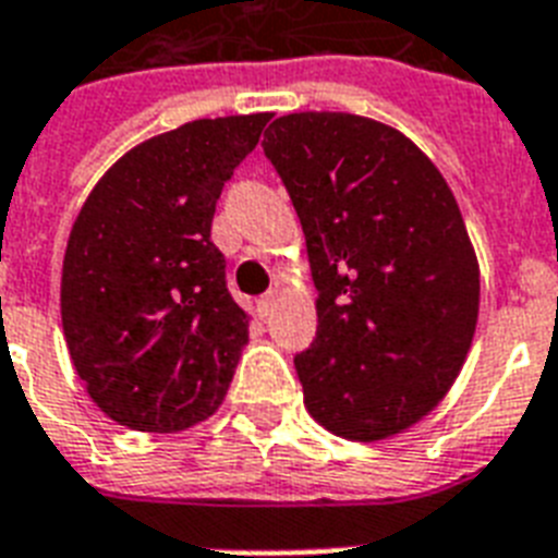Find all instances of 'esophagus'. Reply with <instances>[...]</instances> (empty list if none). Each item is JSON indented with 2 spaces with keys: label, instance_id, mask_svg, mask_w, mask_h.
<instances>
[{
  "label": "esophagus",
  "instance_id": "1",
  "mask_svg": "<svg viewBox=\"0 0 558 558\" xmlns=\"http://www.w3.org/2000/svg\"><path fill=\"white\" fill-rule=\"evenodd\" d=\"M275 303H278V292L264 294V298L257 301V312H260V318H269L271 310H275Z\"/></svg>",
  "mask_w": 558,
  "mask_h": 558
}]
</instances>
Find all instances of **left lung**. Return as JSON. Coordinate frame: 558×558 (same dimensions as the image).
Instances as JSON below:
<instances>
[{
  "instance_id": "8db88e82",
  "label": "left lung",
  "mask_w": 558,
  "mask_h": 558,
  "mask_svg": "<svg viewBox=\"0 0 558 558\" xmlns=\"http://www.w3.org/2000/svg\"><path fill=\"white\" fill-rule=\"evenodd\" d=\"M264 151L301 217L318 335L294 357L303 404L347 441L407 433L459 378L478 320V257L436 162L369 117L301 111Z\"/></svg>"
}]
</instances>
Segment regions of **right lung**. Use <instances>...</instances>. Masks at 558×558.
<instances>
[{
	"label": "right lung",
	"mask_w": 558,
	"mask_h": 558,
	"mask_svg": "<svg viewBox=\"0 0 558 558\" xmlns=\"http://www.w3.org/2000/svg\"><path fill=\"white\" fill-rule=\"evenodd\" d=\"M269 120H194L140 143L71 226L59 283L68 355L122 427L180 433L223 404L252 315L226 289L211 217Z\"/></svg>",
	"instance_id": "1"
}]
</instances>
